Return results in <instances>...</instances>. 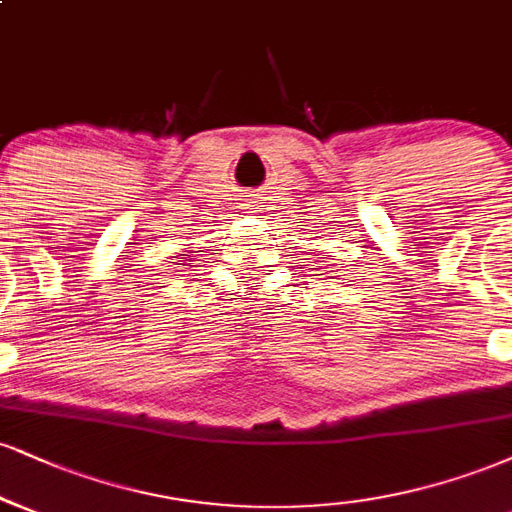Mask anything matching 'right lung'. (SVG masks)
I'll use <instances>...</instances> for the list:
<instances>
[{
    "mask_svg": "<svg viewBox=\"0 0 512 512\" xmlns=\"http://www.w3.org/2000/svg\"><path fill=\"white\" fill-rule=\"evenodd\" d=\"M188 257H190V255H188Z\"/></svg>",
    "mask_w": 512,
    "mask_h": 512,
    "instance_id": "1",
    "label": "right lung"
}]
</instances>
